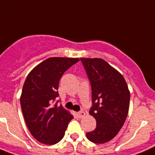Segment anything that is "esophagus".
<instances>
[{"mask_svg": "<svg viewBox=\"0 0 155 155\" xmlns=\"http://www.w3.org/2000/svg\"><path fill=\"white\" fill-rule=\"evenodd\" d=\"M76 115H77V116L79 117V118H83V117H84L86 115V113L84 112V111H81L76 113Z\"/></svg>", "mask_w": 155, "mask_h": 155, "instance_id": "1", "label": "esophagus"}]
</instances>
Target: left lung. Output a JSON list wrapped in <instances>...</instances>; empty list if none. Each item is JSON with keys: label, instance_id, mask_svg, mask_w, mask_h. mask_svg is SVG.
<instances>
[{"label": "left lung", "instance_id": "1", "mask_svg": "<svg viewBox=\"0 0 155 155\" xmlns=\"http://www.w3.org/2000/svg\"><path fill=\"white\" fill-rule=\"evenodd\" d=\"M92 89L93 107L90 111L96 129L86 136L95 143L112 140L124 125L130 107V92L126 79L102 58H81Z\"/></svg>", "mask_w": 155, "mask_h": 155}]
</instances>
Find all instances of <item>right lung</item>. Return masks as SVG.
I'll use <instances>...</instances> for the list:
<instances>
[{
    "label": "right lung",
    "mask_w": 155,
    "mask_h": 155,
    "mask_svg": "<svg viewBox=\"0 0 155 155\" xmlns=\"http://www.w3.org/2000/svg\"><path fill=\"white\" fill-rule=\"evenodd\" d=\"M79 61L78 58H49L28 74L20 103L28 129L39 142L47 145L58 143L73 118L69 111L52 103L58 97L59 80L64 72Z\"/></svg>",
    "instance_id": "add662e5"
}]
</instances>
